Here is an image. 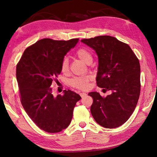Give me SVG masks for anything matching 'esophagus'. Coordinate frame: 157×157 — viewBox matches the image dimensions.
I'll use <instances>...</instances> for the list:
<instances>
[{
    "label": "esophagus",
    "instance_id": "34e87169",
    "mask_svg": "<svg viewBox=\"0 0 157 157\" xmlns=\"http://www.w3.org/2000/svg\"><path fill=\"white\" fill-rule=\"evenodd\" d=\"M79 95H80V96L82 97V98H84V97H85L86 96V95H87L86 93H80V94H79Z\"/></svg>",
    "mask_w": 157,
    "mask_h": 157
}]
</instances>
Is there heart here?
<instances>
[{"instance_id": "b5f03b06", "label": "heart", "mask_w": 157, "mask_h": 157, "mask_svg": "<svg viewBox=\"0 0 157 157\" xmlns=\"http://www.w3.org/2000/svg\"><path fill=\"white\" fill-rule=\"evenodd\" d=\"M76 56L80 59L82 62L86 64L91 63L92 62L93 57L91 53L90 52L88 49L85 48H82L76 51ZM62 71L63 73H67L69 71V65L68 60L67 58H64L62 63ZM91 79V77L89 75H85L81 77H76L71 79L70 84L75 88H77L80 90L86 89L89 86V82Z\"/></svg>"}]
</instances>
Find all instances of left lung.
Returning a JSON list of instances; mask_svg holds the SVG:
<instances>
[{"label": "left lung", "instance_id": "left-lung-1", "mask_svg": "<svg viewBox=\"0 0 157 157\" xmlns=\"http://www.w3.org/2000/svg\"><path fill=\"white\" fill-rule=\"evenodd\" d=\"M81 41L98 55V86L111 92L106 98L96 91L89 93L94 99L92 116L105 128L120 127L131 116L139 100V61L128 45L113 36H98Z\"/></svg>", "mask_w": 157, "mask_h": 157}]
</instances>
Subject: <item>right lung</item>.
<instances>
[{
    "mask_svg": "<svg viewBox=\"0 0 157 157\" xmlns=\"http://www.w3.org/2000/svg\"><path fill=\"white\" fill-rule=\"evenodd\" d=\"M79 39L56 41L43 39L23 52L17 66L21 102L28 116L39 128L49 133L62 131L70 124L73 109L80 95L71 90L55 96L50 87L62 72V63Z\"/></svg>",
    "mask_w": 157,
    "mask_h": 157,
    "instance_id": "right-lung-1",
    "label": "right lung"
}]
</instances>
